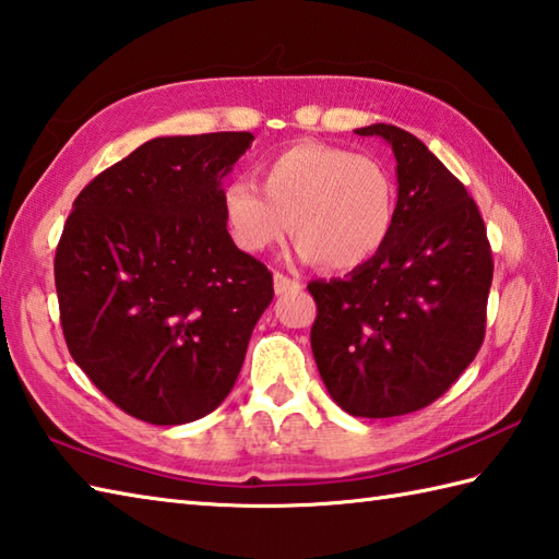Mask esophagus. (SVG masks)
Returning a JSON list of instances; mask_svg holds the SVG:
<instances>
[{
	"instance_id": "34e87169",
	"label": "esophagus",
	"mask_w": 559,
	"mask_h": 559,
	"mask_svg": "<svg viewBox=\"0 0 559 559\" xmlns=\"http://www.w3.org/2000/svg\"><path fill=\"white\" fill-rule=\"evenodd\" d=\"M302 283L298 278H288L286 273H273V290L278 295L290 293V290H300Z\"/></svg>"
}]
</instances>
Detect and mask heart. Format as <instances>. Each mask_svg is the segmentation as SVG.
Masks as SVG:
<instances>
[{"label": "heart", "mask_w": 559, "mask_h": 559, "mask_svg": "<svg viewBox=\"0 0 559 559\" xmlns=\"http://www.w3.org/2000/svg\"><path fill=\"white\" fill-rule=\"evenodd\" d=\"M258 186L233 179L221 191L229 237L249 254L293 233L302 261L356 269L385 245L395 221V183L368 155L324 142H295L257 167Z\"/></svg>", "instance_id": "heart-1"}]
</instances>
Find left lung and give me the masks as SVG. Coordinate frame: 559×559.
Returning a JSON list of instances; mask_svg holds the SVG:
<instances>
[{
  "mask_svg": "<svg viewBox=\"0 0 559 559\" xmlns=\"http://www.w3.org/2000/svg\"><path fill=\"white\" fill-rule=\"evenodd\" d=\"M356 133L395 152V221L346 278L310 281V344L338 407L388 419L429 407L473 364L495 261L477 203L419 138L388 123Z\"/></svg>",
  "mask_w": 559,
  "mask_h": 559,
  "instance_id": "1",
  "label": "left lung"
}]
</instances>
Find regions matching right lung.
<instances>
[{"instance_id": "1", "label": "right lung", "mask_w": 559, "mask_h": 559, "mask_svg": "<svg viewBox=\"0 0 559 559\" xmlns=\"http://www.w3.org/2000/svg\"><path fill=\"white\" fill-rule=\"evenodd\" d=\"M251 133L155 138L72 203L55 251L74 364L116 407L157 426L221 404L273 300L271 271L237 249L223 177Z\"/></svg>"}]
</instances>
